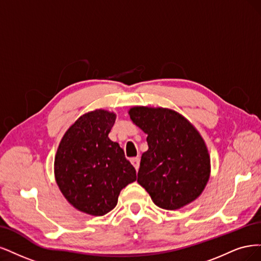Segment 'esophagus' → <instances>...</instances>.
I'll list each match as a JSON object with an SVG mask.
<instances>
[{
	"instance_id": "34e87169",
	"label": "esophagus",
	"mask_w": 261,
	"mask_h": 261,
	"mask_svg": "<svg viewBox=\"0 0 261 261\" xmlns=\"http://www.w3.org/2000/svg\"><path fill=\"white\" fill-rule=\"evenodd\" d=\"M131 164L133 165V167L136 168V169L138 170L139 167H140V158L139 157H134V158H131Z\"/></svg>"
}]
</instances>
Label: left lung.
<instances>
[{"label": "left lung", "mask_w": 261, "mask_h": 261, "mask_svg": "<svg viewBox=\"0 0 261 261\" xmlns=\"http://www.w3.org/2000/svg\"><path fill=\"white\" fill-rule=\"evenodd\" d=\"M132 122L147 134L138 183L154 204L180 209L203 193L210 176V156L204 139L186 117L163 107L134 106Z\"/></svg>", "instance_id": "obj_1"}]
</instances>
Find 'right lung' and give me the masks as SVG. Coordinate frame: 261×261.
Returning a JSON list of instances; mask_svg holds the SVG:
<instances>
[{
	"mask_svg": "<svg viewBox=\"0 0 261 261\" xmlns=\"http://www.w3.org/2000/svg\"><path fill=\"white\" fill-rule=\"evenodd\" d=\"M116 114L95 109L80 116L58 145L54 174L65 198L79 212L104 216L118 203L120 191L137 180L123 149L108 138Z\"/></svg>",
	"mask_w": 261,
	"mask_h": 261,
	"instance_id": "right-lung-1",
	"label": "right lung"
}]
</instances>
